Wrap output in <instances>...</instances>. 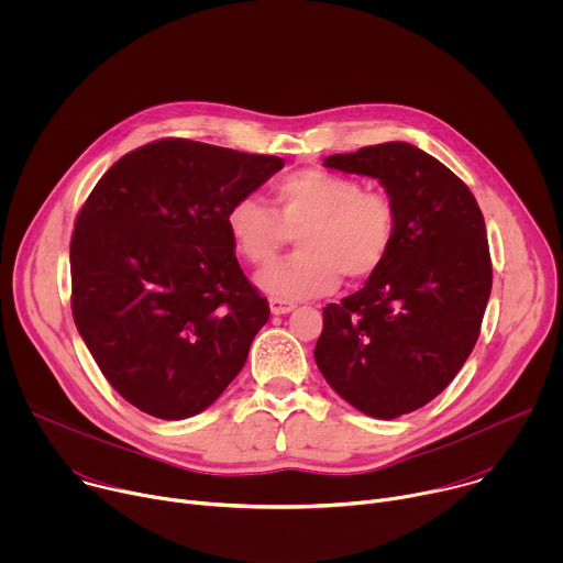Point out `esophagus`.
Here are the masks:
<instances>
[{"mask_svg":"<svg viewBox=\"0 0 563 563\" xmlns=\"http://www.w3.org/2000/svg\"><path fill=\"white\" fill-rule=\"evenodd\" d=\"M269 309H272V313H274V316H283V313L294 311V309H296V305H294L291 300H285V298H276V296H272V298H269Z\"/></svg>","mask_w":563,"mask_h":563,"instance_id":"1","label":"esophagus"}]
</instances>
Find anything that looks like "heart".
<instances>
[{
	"label": "heart",
	"mask_w": 563,
	"mask_h": 563,
	"mask_svg": "<svg viewBox=\"0 0 563 563\" xmlns=\"http://www.w3.org/2000/svg\"><path fill=\"white\" fill-rule=\"evenodd\" d=\"M272 211L254 196L231 205L227 231L240 258L269 265L298 235L294 258L256 276L261 289L276 298L302 300L334 291L343 274L372 276L387 258L396 238L394 200L361 180L320 169L287 176L274 187Z\"/></svg>",
	"instance_id": "obj_1"
}]
</instances>
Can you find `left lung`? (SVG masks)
<instances>
[{"label":"left lung","instance_id":"1","mask_svg":"<svg viewBox=\"0 0 563 563\" xmlns=\"http://www.w3.org/2000/svg\"><path fill=\"white\" fill-rule=\"evenodd\" d=\"M323 165L378 180L396 207L385 263L323 309L313 347L341 398L389 421L439 396L478 339L493 289L484 213L445 165L408 142L336 153Z\"/></svg>","mask_w":563,"mask_h":563}]
</instances>
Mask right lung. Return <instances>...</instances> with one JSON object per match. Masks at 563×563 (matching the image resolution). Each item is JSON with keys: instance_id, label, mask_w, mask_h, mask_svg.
<instances>
[{"instance_id": "1", "label": "right lung", "mask_w": 563, "mask_h": 563, "mask_svg": "<svg viewBox=\"0 0 563 563\" xmlns=\"http://www.w3.org/2000/svg\"><path fill=\"white\" fill-rule=\"evenodd\" d=\"M283 167L276 155L167 137L120 157L79 211L75 325L137 410L196 417L243 369L269 307L238 265L227 213Z\"/></svg>"}]
</instances>
